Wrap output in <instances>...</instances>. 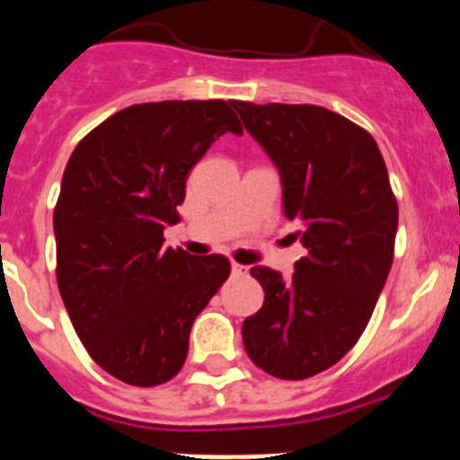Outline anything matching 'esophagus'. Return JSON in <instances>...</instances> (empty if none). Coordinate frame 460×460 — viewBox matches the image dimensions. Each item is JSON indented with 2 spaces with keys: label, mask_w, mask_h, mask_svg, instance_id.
Returning <instances> with one entry per match:
<instances>
[{
  "label": "esophagus",
  "mask_w": 460,
  "mask_h": 460,
  "mask_svg": "<svg viewBox=\"0 0 460 460\" xmlns=\"http://www.w3.org/2000/svg\"><path fill=\"white\" fill-rule=\"evenodd\" d=\"M246 271H249V270H246V267L239 265V262H233V274L234 276H243V274H246Z\"/></svg>",
  "instance_id": "1"
}]
</instances>
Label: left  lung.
<instances>
[{
  "label": "left lung",
  "instance_id": "8db88e82",
  "mask_svg": "<svg viewBox=\"0 0 460 460\" xmlns=\"http://www.w3.org/2000/svg\"><path fill=\"white\" fill-rule=\"evenodd\" d=\"M283 184V214L302 223L308 253L290 280L270 267L251 276L265 304L243 320L255 367L306 380L343 359L364 334L394 262L398 205L377 142L320 105L233 101Z\"/></svg>",
  "mask_w": 460,
  "mask_h": 460
}]
</instances>
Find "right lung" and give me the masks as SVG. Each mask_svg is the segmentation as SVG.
<instances>
[{"mask_svg": "<svg viewBox=\"0 0 460 460\" xmlns=\"http://www.w3.org/2000/svg\"><path fill=\"white\" fill-rule=\"evenodd\" d=\"M223 133L226 101L124 108L73 149L57 198V286L73 329L103 371L133 387L172 380L198 313L230 276L223 255L165 249L186 177Z\"/></svg>", "mask_w": 460, "mask_h": 460, "instance_id": "right-lung-1", "label": "right lung"}]
</instances>
